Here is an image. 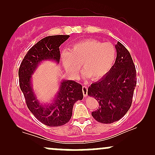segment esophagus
I'll return each instance as SVG.
<instances>
[{"mask_svg": "<svg viewBox=\"0 0 155 155\" xmlns=\"http://www.w3.org/2000/svg\"><path fill=\"white\" fill-rule=\"evenodd\" d=\"M87 90L88 89L86 86H83L82 87V92H83V95L84 97L87 96Z\"/></svg>", "mask_w": 155, "mask_h": 155, "instance_id": "esophagus-1", "label": "esophagus"}]
</instances>
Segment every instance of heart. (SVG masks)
Returning a JSON list of instances; mask_svg holds the SVG:
<instances>
[{
	"label": "heart",
	"mask_w": 155,
	"mask_h": 155,
	"mask_svg": "<svg viewBox=\"0 0 155 155\" xmlns=\"http://www.w3.org/2000/svg\"><path fill=\"white\" fill-rule=\"evenodd\" d=\"M116 49L111 43H102L94 39H87L74 44L69 52L62 54L65 70L73 77L82 66L85 75L92 80H97L106 75L114 65Z\"/></svg>",
	"instance_id": "obj_1"
}]
</instances>
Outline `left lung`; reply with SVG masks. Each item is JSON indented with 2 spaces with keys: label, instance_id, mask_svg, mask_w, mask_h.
I'll list each match as a JSON object with an SVG mask.
<instances>
[{
  "label": "left lung",
  "instance_id": "left-lung-1",
  "mask_svg": "<svg viewBox=\"0 0 155 155\" xmlns=\"http://www.w3.org/2000/svg\"><path fill=\"white\" fill-rule=\"evenodd\" d=\"M117 58L101 80L92 84L88 95L98 102L92 116L98 122L110 124L120 120L130 108L136 86V70L130 52L120 42L115 46Z\"/></svg>",
  "mask_w": 155,
  "mask_h": 155
}]
</instances>
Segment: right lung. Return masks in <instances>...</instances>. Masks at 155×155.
Returning a JSON list of instances; mask_svg holds the SVG:
<instances>
[{
  "label": "right lung",
  "instance_id": "right-lung-1",
  "mask_svg": "<svg viewBox=\"0 0 155 155\" xmlns=\"http://www.w3.org/2000/svg\"><path fill=\"white\" fill-rule=\"evenodd\" d=\"M69 37L68 35H58L42 38L29 49L19 68V87L27 106L37 120L49 127H58L69 122L74 104L83 98L82 86L74 81L63 80L54 101L43 105L38 102L33 92L31 75L43 60H54L59 63V47Z\"/></svg>",
  "mask_w": 155,
  "mask_h": 155
}]
</instances>
